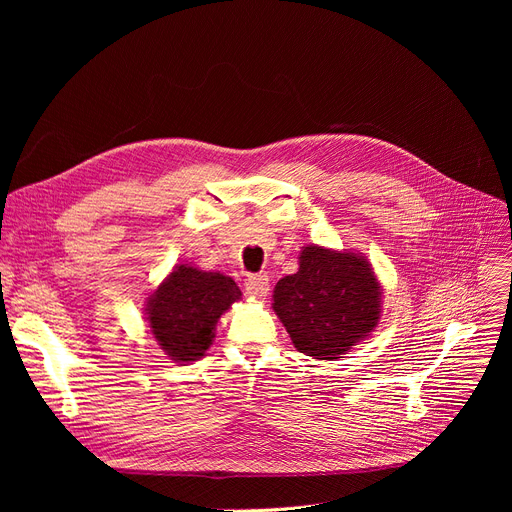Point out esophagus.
Masks as SVG:
<instances>
[{
	"label": "esophagus",
	"mask_w": 512,
	"mask_h": 512,
	"mask_svg": "<svg viewBox=\"0 0 512 512\" xmlns=\"http://www.w3.org/2000/svg\"><path fill=\"white\" fill-rule=\"evenodd\" d=\"M245 290L251 299L263 301L270 294V278L267 276H249L245 282Z\"/></svg>",
	"instance_id": "obj_1"
}]
</instances>
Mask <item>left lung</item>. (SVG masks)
<instances>
[{
  "instance_id": "8db88e82",
  "label": "left lung",
  "mask_w": 512,
  "mask_h": 512,
  "mask_svg": "<svg viewBox=\"0 0 512 512\" xmlns=\"http://www.w3.org/2000/svg\"><path fill=\"white\" fill-rule=\"evenodd\" d=\"M272 307L299 353L334 361L378 326L382 286L361 253L307 245L299 272L276 284Z\"/></svg>"
}]
</instances>
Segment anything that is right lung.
<instances>
[{"mask_svg": "<svg viewBox=\"0 0 512 512\" xmlns=\"http://www.w3.org/2000/svg\"><path fill=\"white\" fill-rule=\"evenodd\" d=\"M240 297L230 276L182 263L147 299L145 315L161 351L176 363H191L205 355L218 319Z\"/></svg>", "mask_w": 512, "mask_h": 512, "instance_id": "obj_1", "label": "right lung"}]
</instances>
